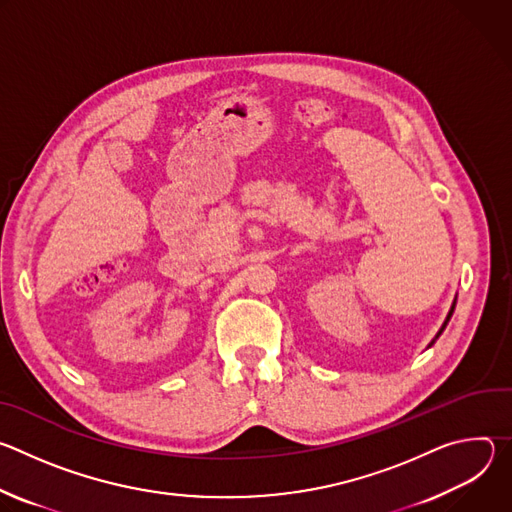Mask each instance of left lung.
<instances>
[{"label":"left lung","instance_id":"8db88e82","mask_svg":"<svg viewBox=\"0 0 512 512\" xmlns=\"http://www.w3.org/2000/svg\"><path fill=\"white\" fill-rule=\"evenodd\" d=\"M454 308H456V302H454V304H452V310H450V314H448V318H446V322H444V326H442V328H440V332H437V334H435V338H433V340H431V344H433V342H435V340H437V338H440V334H442V332H444V328H446V326H448V322H450V318H452V314H454ZM431 344H429V346H431Z\"/></svg>","mask_w":512,"mask_h":512}]
</instances>
